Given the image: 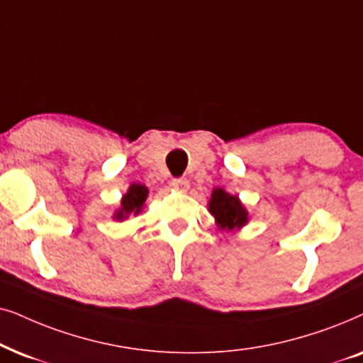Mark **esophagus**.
I'll return each instance as SVG.
<instances>
[{"label": "esophagus", "instance_id": "34e87169", "mask_svg": "<svg viewBox=\"0 0 363 363\" xmlns=\"http://www.w3.org/2000/svg\"><path fill=\"white\" fill-rule=\"evenodd\" d=\"M172 187L179 192H187V191H189V181H187V179H184V177L174 179Z\"/></svg>", "mask_w": 363, "mask_h": 363}]
</instances>
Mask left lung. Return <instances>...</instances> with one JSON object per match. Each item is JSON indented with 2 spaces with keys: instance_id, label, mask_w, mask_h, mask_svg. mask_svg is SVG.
<instances>
[{
  "instance_id": "obj_1",
  "label": "left lung",
  "mask_w": 363,
  "mask_h": 363,
  "mask_svg": "<svg viewBox=\"0 0 363 363\" xmlns=\"http://www.w3.org/2000/svg\"><path fill=\"white\" fill-rule=\"evenodd\" d=\"M211 216L214 217L216 227L220 232L240 230L249 222V211L238 196L230 194L222 187H214L207 202Z\"/></svg>"
}]
</instances>
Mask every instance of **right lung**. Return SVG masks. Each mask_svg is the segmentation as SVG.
Returning <instances> with one entry per match:
<instances>
[{"mask_svg":"<svg viewBox=\"0 0 363 363\" xmlns=\"http://www.w3.org/2000/svg\"><path fill=\"white\" fill-rule=\"evenodd\" d=\"M149 196V189L144 184H136L133 182L129 186V189L121 199V206L119 209L114 211L113 219L118 222H123L128 219L129 216H139L144 209V204H146V199Z\"/></svg>","mask_w":363,"mask_h":363,"instance_id":"obj_1","label":"right lung"}]
</instances>
